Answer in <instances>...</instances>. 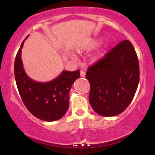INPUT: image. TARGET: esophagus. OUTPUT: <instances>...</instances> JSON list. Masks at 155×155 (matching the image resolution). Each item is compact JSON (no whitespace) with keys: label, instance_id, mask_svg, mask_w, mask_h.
Listing matches in <instances>:
<instances>
[{"label":"esophagus","instance_id":"esophagus-1","mask_svg":"<svg viewBox=\"0 0 155 155\" xmlns=\"http://www.w3.org/2000/svg\"><path fill=\"white\" fill-rule=\"evenodd\" d=\"M80 75H81V77H85L86 72L84 71H81V72H80Z\"/></svg>","mask_w":155,"mask_h":155}]
</instances>
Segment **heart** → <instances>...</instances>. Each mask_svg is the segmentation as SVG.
<instances>
[{
    "label": "heart",
    "instance_id": "b5f03b06",
    "mask_svg": "<svg viewBox=\"0 0 155 155\" xmlns=\"http://www.w3.org/2000/svg\"><path fill=\"white\" fill-rule=\"evenodd\" d=\"M99 44H100V42H99V41L96 40H93V41H91V42L89 43V45H88L87 48H88V49L94 48V47H96L98 46V45ZM71 57H72V58H74V57L73 54H71Z\"/></svg>",
    "mask_w": 155,
    "mask_h": 155
}]
</instances>
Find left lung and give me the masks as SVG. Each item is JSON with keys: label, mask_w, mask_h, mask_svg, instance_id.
<instances>
[{"label": "left lung", "mask_w": 155, "mask_h": 155, "mask_svg": "<svg viewBox=\"0 0 155 155\" xmlns=\"http://www.w3.org/2000/svg\"><path fill=\"white\" fill-rule=\"evenodd\" d=\"M89 102L96 113L105 117L124 111L137 91L140 79L139 61L133 45L123 40L88 68Z\"/></svg>", "instance_id": "1"}]
</instances>
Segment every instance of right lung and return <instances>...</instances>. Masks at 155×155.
<instances>
[{"instance_id":"right-lung-1","label":"right lung","mask_w":155,"mask_h":155,"mask_svg":"<svg viewBox=\"0 0 155 155\" xmlns=\"http://www.w3.org/2000/svg\"><path fill=\"white\" fill-rule=\"evenodd\" d=\"M27 38L20 45L14 65L20 96L25 106L34 116L47 122L57 120L64 115L69 108L70 89L76 79L80 77V71L64 70L51 81H34L25 71L21 59L22 48Z\"/></svg>"}]
</instances>
